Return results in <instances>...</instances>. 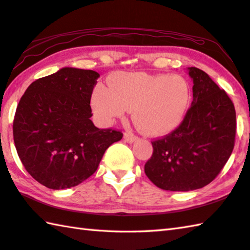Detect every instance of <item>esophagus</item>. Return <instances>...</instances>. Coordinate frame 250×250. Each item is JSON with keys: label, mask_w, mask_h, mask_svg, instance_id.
<instances>
[{"label": "esophagus", "mask_w": 250, "mask_h": 250, "mask_svg": "<svg viewBox=\"0 0 250 250\" xmlns=\"http://www.w3.org/2000/svg\"><path fill=\"white\" fill-rule=\"evenodd\" d=\"M124 139H125V141H126V142H128V143H133L134 141L138 140V138L135 137L134 134L129 133V132H125V133Z\"/></svg>", "instance_id": "esophagus-1"}]
</instances>
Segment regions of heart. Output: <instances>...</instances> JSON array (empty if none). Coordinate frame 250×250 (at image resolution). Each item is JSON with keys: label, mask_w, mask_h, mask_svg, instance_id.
I'll return each mask as SVG.
<instances>
[{"label": "heart", "mask_w": 250, "mask_h": 250, "mask_svg": "<svg viewBox=\"0 0 250 250\" xmlns=\"http://www.w3.org/2000/svg\"><path fill=\"white\" fill-rule=\"evenodd\" d=\"M190 104V87L183 76L120 72L110 78L109 89L98 85L92 95V108L97 121L110 125L128 109L133 120L147 135L162 137L183 122Z\"/></svg>", "instance_id": "obj_1"}]
</instances>
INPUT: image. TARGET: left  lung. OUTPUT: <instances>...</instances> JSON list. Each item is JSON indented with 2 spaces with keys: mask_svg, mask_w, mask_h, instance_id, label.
Wrapping results in <instances>:
<instances>
[{
  "mask_svg": "<svg viewBox=\"0 0 250 250\" xmlns=\"http://www.w3.org/2000/svg\"><path fill=\"white\" fill-rule=\"evenodd\" d=\"M193 101L178 128L152 142L144 166L148 179L163 190L190 191L220 174L233 152L236 112L233 102L206 72L188 67Z\"/></svg>",
  "mask_w": 250,
  "mask_h": 250,
  "instance_id": "obj_1",
  "label": "left lung"
}]
</instances>
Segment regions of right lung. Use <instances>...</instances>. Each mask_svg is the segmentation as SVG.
I'll return each instance as SVG.
<instances>
[{"label":"right lung","instance_id":"right-lung-1","mask_svg":"<svg viewBox=\"0 0 250 250\" xmlns=\"http://www.w3.org/2000/svg\"><path fill=\"white\" fill-rule=\"evenodd\" d=\"M99 74L63 67L33 82L18 103L13 135L28 174L47 188L75 187L96 171L104 153L122 139L120 131L98 129L90 97Z\"/></svg>","mask_w":250,"mask_h":250}]
</instances>
